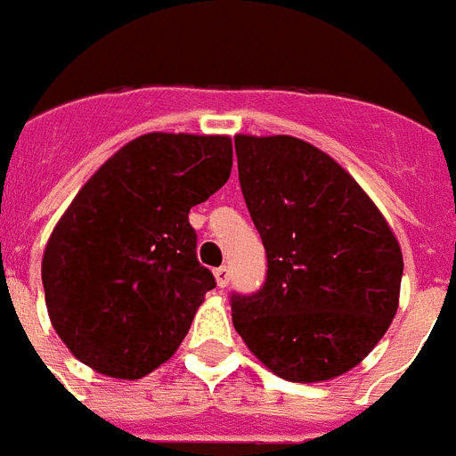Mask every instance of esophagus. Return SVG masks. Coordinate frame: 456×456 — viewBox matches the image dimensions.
I'll list each match as a JSON object with an SVG mask.
<instances>
[{
    "label": "esophagus",
    "instance_id": "34e87169",
    "mask_svg": "<svg viewBox=\"0 0 456 456\" xmlns=\"http://www.w3.org/2000/svg\"><path fill=\"white\" fill-rule=\"evenodd\" d=\"M214 278H216L218 287H225L228 282H231V271H228L225 265H221V268H216V271H214Z\"/></svg>",
    "mask_w": 456,
    "mask_h": 456
}]
</instances>
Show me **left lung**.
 I'll list each match as a JSON object with an SVG mask.
<instances>
[{
    "mask_svg": "<svg viewBox=\"0 0 456 456\" xmlns=\"http://www.w3.org/2000/svg\"><path fill=\"white\" fill-rule=\"evenodd\" d=\"M235 151L268 273L258 291L232 294V325L287 381L348 372L395 318L398 240L355 178L315 145L240 134Z\"/></svg>",
    "mask_w": 456,
    "mask_h": 456,
    "instance_id": "left-lung-1",
    "label": "left lung"
}]
</instances>
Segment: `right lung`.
Returning <instances> with one entry per match:
<instances>
[{"mask_svg":"<svg viewBox=\"0 0 456 456\" xmlns=\"http://www.w3.org/2000/svg\"><path fill=\"white\" fill-rule=\"evenodd\" d=\"M228 136L145 134L75 195L51 232L42 282L70 353L115 379H141L176 353L205 294L191 207L228 181Z\"/></svg>","mask_w":456,"mask_h":456,"instance_id":"add662e5","label":"right lung"}]
</instances>
